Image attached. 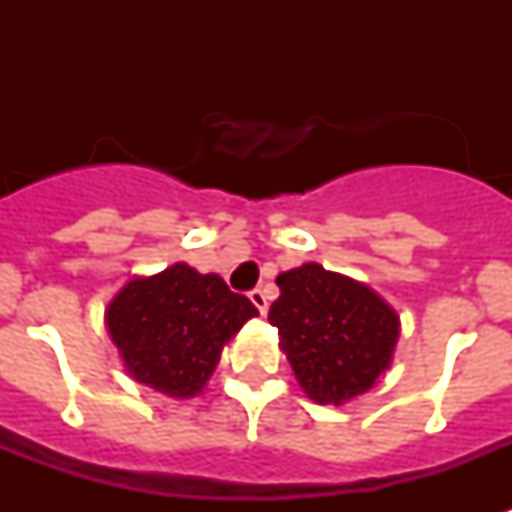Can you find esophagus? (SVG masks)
I'll use <instances>...</instances> for the list:
<instances>
[{"mask_svg":"<svg viewBox=\"0 0 512 512\" xmlns=\"http://www.w3.org/2000/svg\"><path fill=\"white\" fill-rule=\"evenodd\" d=\"M249 300H252L257 311L265 316V311H268V297H265L263 289H252V292H249Z\"/></svg>","mask_w":512,"mask_h":512,"instance_id":"34e87169","label":"esophagus"}]
</instances>
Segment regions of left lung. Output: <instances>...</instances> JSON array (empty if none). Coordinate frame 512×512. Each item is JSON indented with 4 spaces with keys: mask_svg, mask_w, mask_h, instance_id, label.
I'll return each mask as SVG.
<instances>
[{
    "mask_svg": "<svg viewBox=\"0 0 512 512\" xmlns=\"http://www.w3.org/2000/svg\"><path fill=\"white\" fill-rule=\"evenodd\" d=\"M268 321L297 382L316 404H342L372 388L390 366L398 316L366 284L319 263L281 273Z\"/></svg>",
    "mask_w": 512,
    "mask_h": 512,
    "instance_id": "left-lung-1",
    "label": "left lung"
}]
</instances>
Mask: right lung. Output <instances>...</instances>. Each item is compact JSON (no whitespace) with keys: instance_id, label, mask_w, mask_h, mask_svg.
<instances>
[{"instance_id":"obj_1","label":"right lung","mask_w":512,"mask_h":512,"mask_svg":"<svg viewBox=\"0 0 512 512\" xmlns=\"http://www.w3.org/2000/svg\"><path fill=\"white\" fill-rule=\"evenodd\" d=\"M257 316L215 273L175 263L148 279H132L108 305L106 324L127 372L172 398L201 393L223 345Z\"/></svg>"}]
</instances>
